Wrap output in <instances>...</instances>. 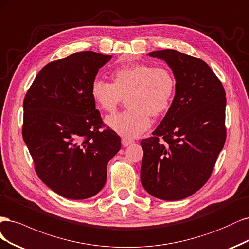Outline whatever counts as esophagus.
<instances>
[{"instance_id":"obj_1","label":"esophagus","mask_w":249,"mask_h":249,"mask_svg":"<svg viewBox=\"0 0 249 249\" xmlns=\"http://www.w3.org/2000/svg\"><path fill=\"white\" fill-rule=\"evenodd\" d=\"M121 142H122V146H123V147H127V146L131 145V143L133 142V141L130 140V139H128V138H122Z\"/></svg>"}]
</instances>
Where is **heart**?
<instances>
[{
	"label": "heart",
	"mask_w": 249,
	"mask_h": 249,
	"mask_svg": "<svg viewBox=\"0 0 249 249\" xmlns=\"http://www.w3.org/2000/svg\"><path fill=\"white\" fill-rule=\"evenodd\" d=\"M111 84L96 78L90 94L97 107L114 113L123 98L129 107L107 118V124L117 133L135 138L151 126V115L159 117L171 107L177 82L171 69L151 64H132L110 72Z\"/></svg>",
	"instance_id": "heart-1"
}]
</instances>
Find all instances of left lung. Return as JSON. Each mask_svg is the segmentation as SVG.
Masks as SVG:
<instances>
[{
    "mask_svg": "<svg viewBox=\"0 0 249 249\" xmlns=\"http://www.w3.org/2000/svg\"><path fill=\"white\" fill-rule=\"evenodd\" d=\"M164 60L177 82L163 120L141 142V181L151 196L178 200L209 180L227 138L226 91L208 64L175 50L149 53Z\"/></svg>",
    "mask_w": 249,
    "mask_h": 249,
    "instance_id": "8db88e82",
    "label": "left lung"
}]
</instances>
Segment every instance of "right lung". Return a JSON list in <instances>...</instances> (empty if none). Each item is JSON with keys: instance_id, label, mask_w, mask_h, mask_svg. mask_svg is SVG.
<instances>
[{"instance_id": "1", "label": "right lung", "mask_w": 249, "mask_h": 249, "mask_svg": "<svg viewBox=\"0 0 249 249\" xmlns=\"http://www.w3.org/2000/svg\"><path fill=\"white\" fill-rule=\"evenodd\" d=\"M111 59L78 52L45 65L23 99L22 138L38 177L58 195L85 199L107 181V166L121 139L103 124L90 88Z\"/></svg>"}]
</instances>
